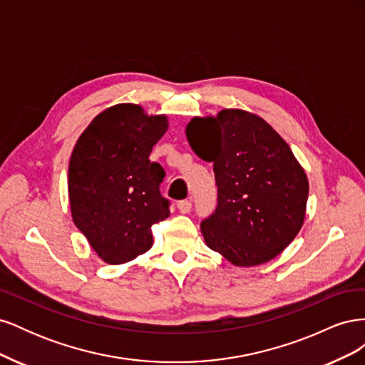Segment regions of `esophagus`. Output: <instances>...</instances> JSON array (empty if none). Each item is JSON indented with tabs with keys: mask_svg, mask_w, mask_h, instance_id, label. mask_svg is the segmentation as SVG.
Returning a JSON list of instances; mask_svg holds the SVG:
<instances>
[{
	"mask_svg": "<svg viewBox=\"0 0 365 365\" xmlns=\"http://www.w3.org/2000/svg\"><path fill=\"white\" fill-rule=\"evenodd\" d=\"M176 207H178L180 213L182 215H187L192 210V202L190 201H180L178 204H176Z\"/></svg>",
	"mask_w": 365,
	"mask_h": 365,
	"instance_id": "34e87169",
	"label": "esophagus"
}]
</instances>
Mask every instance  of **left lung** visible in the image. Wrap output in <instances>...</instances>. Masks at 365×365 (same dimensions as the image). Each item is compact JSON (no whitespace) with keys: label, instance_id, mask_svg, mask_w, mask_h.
<instances>
[{"label":"left lung","instance_id":"8db88e82","mask_svg":"<svg viewBox=\"0 0 365 365\" xmlns=\"http://www.w3.org/2000/svg\"><path fill=\"white\" fill-rule=\"evenodd\" d=\"M185 135L197 157L213 163L217 207L201 222L207 247L236 267L277 257L302 230L309 195L288 143L244 109L193 117Z\"/></svg>","mask_w":365,"mask_h":365}]
</instances>
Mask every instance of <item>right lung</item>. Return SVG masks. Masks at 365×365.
Instances as JSON below:
<instances>
[{"mask_svg": "<svg viewBox=\"0 0 365 365\" xmlns=\"http://www.w3.org/2000/svg\"><path fill=\"white\" fill-rule=\"evenodd\" d=\"M169 128L168 115L118 103L82 132L68 165L71 217L103 262L134 260L152 247L150 227L169 217L160 193L164 169L152 148Z\"/></svg>", "mask_w": 365, "mask_h": 365, "instance_id": "1", "label": "right lung"}]
</instances>
